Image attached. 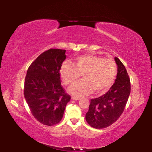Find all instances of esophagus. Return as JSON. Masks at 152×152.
Segmentation results:
<instances>
[{
  "instance_id": "obj_1",
  "label": "esophagus",
  "mask_w": 152,
  "mask_h": 152,
  "mask_svg": "<svg viewBox=\"0 0 152 152\" xmlns=\"http://www.w3.org/2000/svg\"><path fill=\"white\" fill-rule=\"evenodd\" d=\"M72 99L73 100H79L80 99V98H79V97H75V96H72Z\"/></svg>"
}]
</instances>
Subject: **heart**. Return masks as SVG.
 <instances>
[{
	"mask_svg": "<svg viewBox=\"0 0 152 152\" xmlns=\"http://www.w3.org/2000/svg\"><path fill=\"white\" fill-rule=\"evenodd\" d=\"M72 64L64 62L59 70L60 77L65 86H71L78 80L81 75L85 80L73 85L69 89L76 96H82L91 93L107 92L115 79L116 63L112 58L88 54L76 57Z\"/></svg>",
	"mask_w": 152,
	"mask_h": 152,
	"instance_id": "b5f03b06",
	"label": "heart"
}]
</instances>
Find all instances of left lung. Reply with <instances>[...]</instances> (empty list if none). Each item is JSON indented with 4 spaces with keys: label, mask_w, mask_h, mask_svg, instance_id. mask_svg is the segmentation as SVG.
<instances>
[{
    "label": "left lung",
    "mask_w": 152,
    "mask_h": 152,
    "mask_svg": "<svg viewBox=\"0 0 152 152\" xmlns=\"http://www.w3.org/2000/svg\"><path fill=\"white\" fill-rule=\"evenodd\" d=\"M115 60L118 66L115 82L107 93L91 99L86 120L96 129L112 125L123 113L131 93V82L125 66L117 57Z\"/></svg>",
    "instance_id": "left-lung-1"
}]
</instances>
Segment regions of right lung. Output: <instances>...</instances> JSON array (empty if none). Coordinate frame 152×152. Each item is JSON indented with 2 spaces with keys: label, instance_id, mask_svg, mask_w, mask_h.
Masks as SVG:
<instances>
[{
  "label": "right lung",
  "instance_id": "1",
  "mask_svg": "<svg viewBox=\"0 0 152 152\" xmlns=\"http://www.w3.org/2000/svg\"><path fill=\"white\" fill-rule=\"evenodd\" d=\"M66 50L49 49L35 59L27 70L24 96L33 116L41 124L52 126L61 121L70 101L61 85L59 70Z\"/></svg>",
  "mask_w": 152,
  "mask_h": 152
}]
</instances>
